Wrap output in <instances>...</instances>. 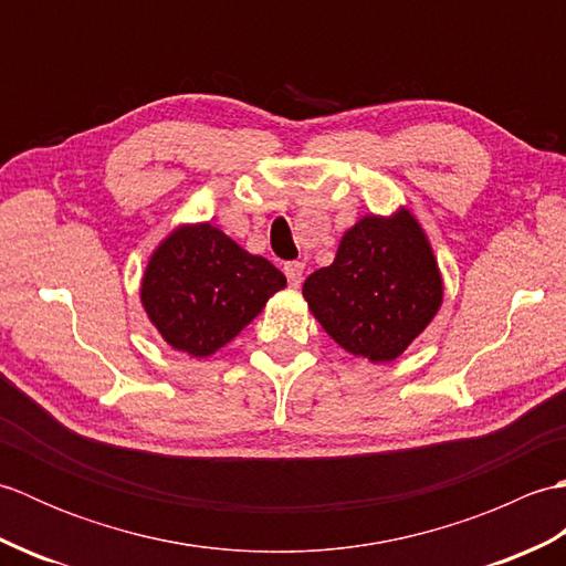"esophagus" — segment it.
Listing matches in <instances>:
<instances>
[{"mask_svg": "<svg viewBox=\"0 0 566 566\" xmlns=\"http://www.w3.org/2000/svg\"><path fill=\"white\" fill-rule=\"evenodd\" d=\"M284 274H286V280H290L292 286H298V284H302V280H304V262H298V260L286 262L284 264Z\"/></svg>", "mask_w": 566, "mask_h": 566, "instance_id": "esophagus-1", "label": "esophagus"}]
</instances>
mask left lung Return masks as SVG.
I'll use <instances>...</instances> for the list:
<instances>
[{"instance_id":"1","label":"left lung","mask_w":566,"mask_h":566,"mask_svg":"<svg viewBox=\"0 0 566 566\" xmlns=\"http://www.w3.org/2000/svg\"><path fill=\"white\" fill-rule=\"evenodd\" d=\"M304 298L347 353L391 363L438 314L442 280L411 213L365 216L343 235L333 264L304 282Z\"/></svg>"}]
</instances>
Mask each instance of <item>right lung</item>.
I'll return each mask as SVG.
<instances>
[{
    "instance_id": "add662e5",
    "label": "right lung",
    "mask_w": 566,
    "mask_h": 566,
    "mask_svg": "<svg viewBox=\"0 0 566 566\" xmlns=\"http://www.w3.org/2000/svg\"><path fill=\"white\" fill-rule=\"evenodd\" d=\"M286 286L270 260L250 255L211 223L182 226L153 252L140 302L153 326L191 357L231 343Z\"/></svg>"
}]
</instances>
